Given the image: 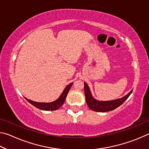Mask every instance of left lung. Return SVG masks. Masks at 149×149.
Returning <instances> with one entry per match:
<instances>
[{
    "label": "left lung",
    "mask_w": 149,
    "mask_h": 149,
    "mask_svg": "<svg viewBox=\"0 0 149 149\" xmlns=\"http://www.w3.org/2000/svg\"><path fill=\"white\" fill-rule=\"evenodd\" d=\"M132 91L133 90L131 91L127 95L120 98V99L108 100V101H101V100L95 99L93 97L88 85L85 82L84 83V93L86 102L90 109L95 111V112H109V111H112L116 109L118 107H120V105H122L127 100V98L130 97V95L132 94Z\"/></svg>",
    "instance_id": "1"
}]
</instances>
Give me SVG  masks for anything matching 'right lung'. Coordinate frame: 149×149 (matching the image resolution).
Wrapping results in <instances>:
<instances>
[{
	"instance_id": "right-lung-1",
	"label": "right lung",
	"mask_w": 149,
	"mask_h": 149,
	"mask_svg": "<svg viewBox=\"0 0 149 149\" xmlns=\"http://www.w3.org/2000/svg\"><path fill=\"white\" fill-rule=\"evenodd\" d=\"M73 84V83H71L70 84L68 85H67L66 87H65V89L63 91V92L62 93L61 95L60 96L59 98L56 100H54L53 102H35V101H33L31 100H29L27 98L25 97L27 101H28L29 103L39 109H41L42 110H47V111H50V110H58L59 108H60L64 104L65 100V98L67 97L68 93L69 91L71 88L72 85Z\"/></svg>"
}]
</instances>
